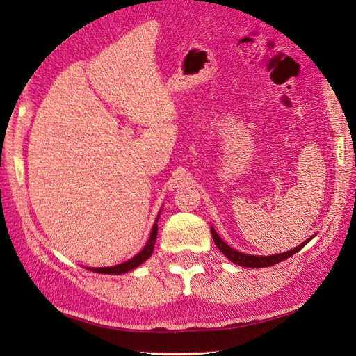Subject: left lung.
<instances>
[{"label": "left lung", "instance_id": "1", "mask_svg": "<svg viewBox=\"0 0 356 356\" xmlns=\"http://www.w3.org/2000/svg\"><path fill=\"white\" fill-rule=\"evenodd\" d=\"M211 232H212V238H213V243L218 247V250L226 256L229 261H232L236 266H241V267H247V268H262V267H271L275 266L277 262H282L285 259L290 258L294 253L299 252L300 249H303L305 245H307L311 239L314 238V235L311 238H308L307 241L302 243L300 245L294 247V249L284 252V253H277V254H268V256H256V254H247L243 252H238L235 250L234 247H230L229 244H226L222 239L220 238V235L216 232V229L211 227ZM317 235V234H316Z\"/></svg>", "mask_w": 356, "mask_h": 356}]
</instances>
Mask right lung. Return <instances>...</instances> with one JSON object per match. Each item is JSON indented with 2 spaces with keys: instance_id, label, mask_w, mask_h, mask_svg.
Masks as SVG:
<instances>
[{
  "instance_id": "obj_1",
  "label": "right lung",
  "mask_w": 356,
  "mask_h": 356,
  "mask_svg": "<svg viewBox=\"0 0 356 356\" xmlns=\"http://www.w3.org/2000/svg\"><path fill=\"white\" fill-rule=\"evenodd\" d=\"M158 220H159V216L154 221L150 236H148V241L144 245V249L139 253H136L134 258H130L129 261L117 264V266H112V267H97V268L88 267V270L94 271V273H102V275H122V273H127L130 270L139 267L140 264H144L148 258H150L153 250H154V243H156V238H158Z\"/></svg>"
}]
</instances>
